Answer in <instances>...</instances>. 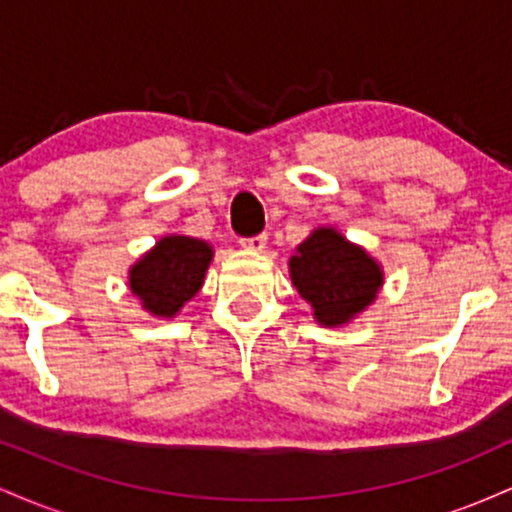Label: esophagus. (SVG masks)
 Masks as SVG:
<instances>
[{
	"label": "esophagus",
	"instance_id": "obj_1",
	"mask_svg": "<svg viewBox=\"0 0 512 512\" xmlns=\"http://www.w3.org/2000/svg\"><path fill=\"white\" fill-rule=\"evenodd\" d=\"M240 245H243L245 250H255V252H260V250L267 248V236H264V233H260V236L240 238Z\"/></svg>",
	"mask_w": 512,
	"mask_h": 512
}]
</instances>
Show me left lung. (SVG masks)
I'll list each match as a JSON object with an SVG mask.
<instances>
[{
	"instance_id": "8db88e82",
	"label": "left lung",
	"mask_w": 512,
	"mask_h": 512,
	"mask_svg": "<svg viewBox=\"0 0 512 512\" xmlns=\"http://www.w3.org/2000/svg\"><path fill=\"white\" fill-rule=\"evenodd\" d=\"M289 267L293 286L313 305L317 322L327 327L361 313L383 286L378 262L332 228H320L303 240Z\"/></svg>"
}]
</instances>
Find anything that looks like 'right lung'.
Masks as SVG:
<instances>
[{
    "label": "right lung",
    "mask_w": 512,
    "mask_h": 512,
    "mask_svg": "<svg viewBox=\"0 0 512 512\" xmlns=\"http://www.w3.org/2000/svg\"><path fill=\"white\" fill-rule=\"evenodd\" d=\"M211 248L204 240L168 236L132 267L129 286L154 315L173 317L202 289Z\"/></svg>",
    "instance_id": "1"
}]
</instances>
